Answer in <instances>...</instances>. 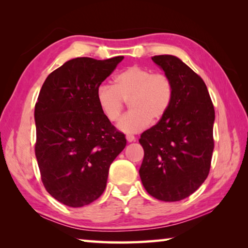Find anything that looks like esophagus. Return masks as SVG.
I'll use <instances>...</instances> for the list:
<instances>
[{
	"label": "esophagus",
	"mask_w": 248,
	"mask_h": 248,
	"mask_svg": "<svg viewBox=\"0 0 248 248\" xmlns=\"http://www.w3.org/2000/svg\"><path fill=\"white\" fill-rule=\"evenodd\" d=\"M125 139H127L128 142H133L134 140H136V138H134V136H131V134H127Z\"/></svg>",
	"instance_id": "34e87169"
}]
</instances>
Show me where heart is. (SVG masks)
<instances>
[{
  "mask_svg": "<svg viewBox=\"0 0 248 248\" xmlns=\"http://www.w3.org/2000/svg\"><path fill=\"white\" fill-rule=\"evenodd\" d=\"M174 84L165 73L132 65L115 78L114 85L102 84L96 99L105 118L116 123L123 114L125 102L130 110L120 119L118 128L125 133L142 131L151 120L158 121L166 115L173 102Z\"/></svg>",
  "mask_w": 248,
  "mask_h": 248,
  "instance_id": "1",
  "label": "heart"
}]
</instances>
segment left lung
<instances>
[{
    "label": "left lung",
    "mask_w": 248,
    "mask_h": 248,
    "mask_svg": "<svg viewBox=\"0 0 248 248\" xmlns=\"http://www.w3.org/2000/svg\"><path fill=\"white\" fill-rule=\"evenodd\" d=\"M152 60L170 78L174 97L166 115L141 134L144 157L139 174L154 198L179 201L209 175L215 108L203 79L180 59L162 54Z\"/></svg>",
    "instance_id": "1"
}]
</instances>
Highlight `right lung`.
Masks as SVG:
<instances>
[{
	"mask_svg": "<svg viewBox=\"0 0 248 248\" xmlns=\"http://www.w3.org/2000/svg\"><path fill=\"white\" fill-rule=\"evenodd\" d=\"M124 57L75 58L46 78L35 105V153L43 184L61 203L98 199L109 166L127 144L100 111L96 91Z\"/></svg>",
	"mask_w": 248,
	"mask_h": 248,
	"instance_id": "right-lung-1",
	"label": "right lung"
}]
</instances>
